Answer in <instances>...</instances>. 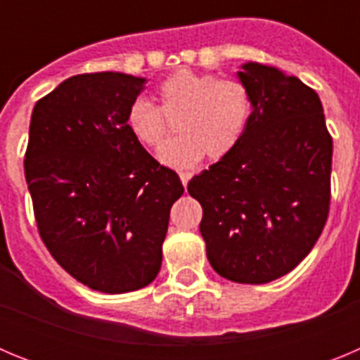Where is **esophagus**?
I'll use <instances>...</instances> for the list:
<instances>
[{"label":"esophagus","instance_id":"esophagus-1","mask_svg":"<svg viewBox=\"0 0 360 360\" xmlns=\"http://www.w3.org/2000/svg\"><path fill=\"white\" fill-rule=\"evenodd\" d=\"M191 176H193V174H191L189 171H184V173H180V180H182V186L184 187H187V184H189Z\"/></svg>","mask_w":360,"mask_h":360}]
</instances>
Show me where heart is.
Instances as JSON below:
<instances>
[{"instance_id":"heart-1","label":"heart","mask_w":360,"mask_h":360,"mask_svg":"<svg viewBox=\"0 0 360 360\" xmlns=\"http://www.w3.org/2000/svg\"><path fill=\"white\" fill-rule=\"evenodd\" d=\"M250 115V95L236 79L178 70L157 86V106L142 97L126 110V126L146 148H157L173 119L176 136L158 149V160L187 169L202 157L219 160L238 144Z\"/></svg>"}]
</instances>
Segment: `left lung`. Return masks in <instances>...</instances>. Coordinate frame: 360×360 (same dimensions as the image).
<instances>
[{
  "label": "left lung",
  "instance_id": "left-lung-1",
  "mask_svg": "<svg viewBox=\"0 0 360 360\" xmlns=\"http://www.w3.org/2000/svg\"><path fill=\"white\" fill-rule=\"evenodd\" d=\"M243 135L227 157L193 176L200 232L221 278L263 285L288 274L319 240L330 211L332 136L310 86L278 68L245 63Z\"/></svg>",
  "mask_w": 360,
  "mask_h": 360
}]
</instances>
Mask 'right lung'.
I'll list each match as a JSON object with an SVG mask.
<instances>
[{
	"mask_svg": "<svg viewBox=\"0 0 360 360\" xmlns=\"http://www.w3.org/2000/svg\"><path fill=\"white\" fill-rule=\"evenodd\" d=\"M146 79L119 72L66 79L34 106L25 176L43 243L91 290L148 287L162 265L178 174L126 126Z\"/></svg>",
	"mask_w": 360,
	"mask_h": 360,
	"instance_id": "1",
	"label": "right lung"
}]
</instances>
